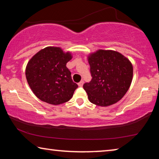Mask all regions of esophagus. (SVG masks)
I'll use <instances>...</instances> for the list:
<instances>
[{
    "mask_svg": "<svg viewBox=\"0 0 159 159\" xmlns=\"http://www.w3.org/2000/svg\"><path fill=\"white\" fill-rule=\"evenodd\" d=\"M83 83H84V81H83V80H81V81H80L79 83H78V85H79V86H80V87H81V86H83Z\"/></svg>",
    "mask_w": 159,
    "mask_h": 159,
    "instance_id": "34e87169",
    "label": "esophagus"
}]
</instances>
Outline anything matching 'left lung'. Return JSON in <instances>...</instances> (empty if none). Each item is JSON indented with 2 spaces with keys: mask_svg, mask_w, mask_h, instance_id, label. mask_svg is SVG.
Segmentation results:
<instances>
[{
  "mask_svg": "<svg viewBox=\"0 0 159 159\" xmlns=\"http://www.w3.org/2000/svg\"><path fill=\"white\" fill-rule=\"evenodd\" d=\"M92 80L83 85L90 102L107 107L122 99L133 80V65L114 50H99L88 57Z\"/></svg>",
  "mask_w": 159,
  "mask_h": 159,
  "instance_id": "left-lung-1",
  "label": "left lung"
}]
</instances>
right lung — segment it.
Listing matches in <instances>:
<instances>
[{"label": "right lung", "instance_id": "obj_1", "mask_svg": "<svg viewBox=\"0 0 159 159\" xmlns=\"http://www.w3.org/2000/svg\"><path fill=\"white\" fill-rule=\"evenodd\" d=\"M72 58L60 48L47 47L32 57L26 68V78L38 98L57 105L72 98L78 85L71 79L66 63Z\"/></svg>", "mask_w": 159, "mask_h": 159}]
</instances>
